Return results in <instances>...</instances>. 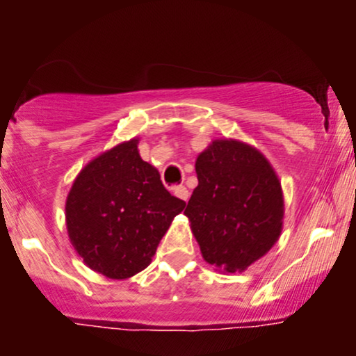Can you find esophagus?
Instances as JSON below:
<instances>
[{
    "instance_id": "34e87169",
    "label": "esophagus",
    "mask_w": 356,
    "mask_h": 356,
    "mask_svg": "<svg viewBox=\"0 0 356 356\" xmlns=\"http://www.w3.org/2000/svg\"><path fill=\"white\" fill-rule=\"evenodd\" d=\"M172 193H174L177 198H181L182 201L189 200V191L186 189V186H174V188H172Z\"/></svg>"
}]
</instances>
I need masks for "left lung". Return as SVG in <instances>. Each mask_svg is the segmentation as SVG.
<instances>
[{
	"label": "left lung",
	"mask_w": 356,
	"mask_h": 356,
	"mask_svg": "<svg viewBox=\"0 0 356 356\" xmlns=\"http://www.w3.org/2000/svg\"><path fill=\"white\" fill-rule=\"evenodd\" d=\"M198 186L184 215L210 265L246 270L282 231L284 198L268 160L236 139H215L196 158Z\"/></svg>",
	"instance_id": "left-lung-1"
}]
</instances>
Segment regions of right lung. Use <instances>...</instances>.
<instances>
[{"mask_svg":"<svg viewBox=\"0 0 356 356\" xmlns=\"http://www.w3.org/2000/svg\"><path fill=\"white\" fill-rule=\"evenodd\" d=\"M138 141L122 143L89 161L67 196L70 243L89 268L110 279L145 270L186 207L139 156Z\"/></svg>","mask_w":356,"mask_h":356,"instance_id":"obj_1","label":"right lung"}]
</instances>
